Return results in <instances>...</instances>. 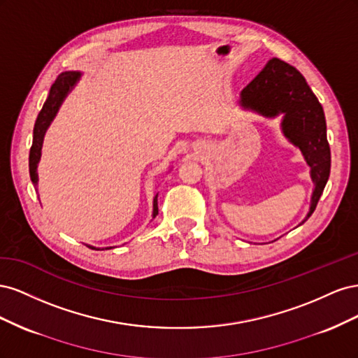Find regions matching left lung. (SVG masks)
<instances>
[{"label":"left lung","mask_w":358,"mask_h":358,"mask_svg":"<svg viewBox=\"0 0 358 358\" xmlns=\"http://www.w3.org/2000/svg\"><path fill=\"white\" fill-rule=\"evenodd\" d=\"M239 104L270 119L282 115V133L300 149L315 185L305 222L315 210L330 176L331 157L322 106L301 73L278 58L270 59L241 92Z\"/></svg>","instance_id":"obj_1"}]
</instances>
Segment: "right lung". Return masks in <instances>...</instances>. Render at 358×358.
<instances>
[{
	"label": "right lung",
	"mask_w": 358,
	"mask_h": 358,
	"mask_svg": "<svg viewBox=\"0 0 358 358\" xmlns=\"http://www.w3.org/2000/svg\"><path fill=\"white\" fill-rule=\"evenodd\" d=\"M80 76H82L80 71H66V73L59 74L55 83L52 85L48 99H46L45 104H43V109L40 110V113L37 116V121L34 125V134H32V146L29 150V176H31L32 183L36 185V188H37V182H38L37 166H38V161L41 157L43 138H45V134L48 131L50 122L53 121V117L57 116L62 101L66 100L69 92L74 88V85L79 82ZM157 199H158V194L154 197L152 218H155V216L158 215V200ZM86 246L91 249H96V251L100 249V248H94L90 245H86ZM106 249H110V248H106Z\"/></svg>",
	"instance_id": "add662e5"
}]
</instances>
